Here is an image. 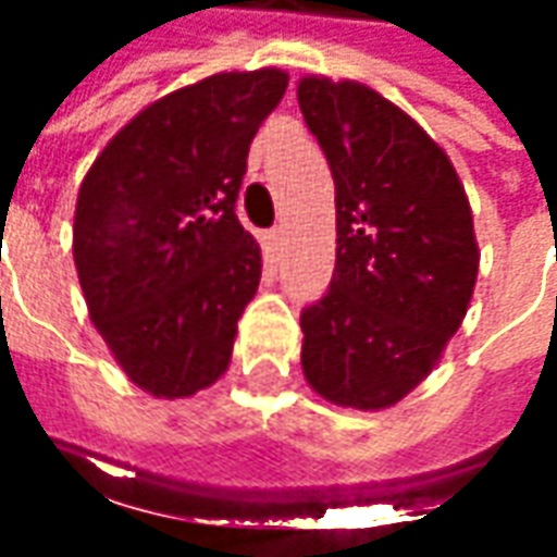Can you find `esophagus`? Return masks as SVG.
Returning a JSON list of instances; mask_svg holds the SVG:
<instances>
[{
    "mask_svg": "<svg viewBox=\"0 0 557 557\" xmlns=\"http://www.w3.org/2000/svg\"><path fill=\"white\" fill-rule=\"evenodd\" d=\"M270 238H272V242H275V245H278V242L285 238V226H282V223H278V226H272Z\"/></svg>",
    "mask_w": 557,
    "mask_h": 557,
    "instance_id": "34e87169",
    "label": "esophagus"
}]
</instances>
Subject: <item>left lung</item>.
I'll return each mask as SVG.
<instances>
[{"instance_id":"1","label":"left lung","mask_w":557,"mask_h":557,"mask_svg":"<svg viewBox=\"0 0 557 557\" xmlns=\"http://www.w3.org/2000/svg\"><path fill=\"white\" fill-rule=\"evenodd\" d=\"M297 100L337 189L331 290L300 315L306 383L339 408H392L466 319L472 208L447 152L374 88L304 76Z\"/></svg>"}]
</instances>
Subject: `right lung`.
<instances>
[{
    "label": "right lung",
    "mask_w": 557,
    "mask_h": 557,
    "mask_svg": "<svg viewBox=\"0 0 557 557\" xmlns=\"http://www.w3.org/2000/svg\"><path fill=\"white\" fill-rule=\"evenodd\" d=\"M287 73H218L159 97L78 186L73 260L97 334L134 386L189 398L226 374L260 285V248L235 218L260 122Z\"/></svg>",
    "instance_id": "obj_1"
}]
</instances>
